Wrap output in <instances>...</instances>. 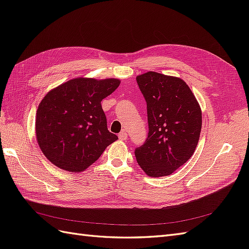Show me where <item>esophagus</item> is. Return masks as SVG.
<instances>
[{"mask_svg":"<svg viewBox=\"0 0 249 249\" xmlns=\"http://www.w3.org/2000/svg\"><path fill=\"white\" fill-rule=\"evenodd\" d=\"M118 138L120 140H126L127 139V133L125 131H122L118 134Z\"/></svg>","mask_w":249,"mask_h":249,"instance_id":"esophagus-1","label":"esophagus"}]
</instances>
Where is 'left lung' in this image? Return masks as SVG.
<instances>
[{"instance_id": "1", "label": "left lung", "mask_w": 249, "mask_h": 249, "mask_svg": "<svg viewBox=\"0 0 249 249\" xmlns=\"http://www.w3.org/2000/svg\"><path fill=\"white\" fill-rule=\"evenodd\" d=\"M147 106L148 135L135 149L147 176H169L190 159L201 131V110L182 79L148 71L136 78Z\"/></svg>"}]
</instances>
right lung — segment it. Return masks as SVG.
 Masks as SVG:
<instances>
[{"label":"right lung","mask_w":249,"mask_h":249,"mask_svg":"<svg viewBox=\"0 0 249 249\" xmlns=\"http://www.w3.org/2000/svg\"><path fill=\"white\" fill-rule=\"evenodd\" d=\"M118 79L77 78L54 88L36 113V138L57 167L81 172L118 139L107 127L101 102L119 86Z\"/></svg>","instance_id":"obj_1"}]
</instances>
